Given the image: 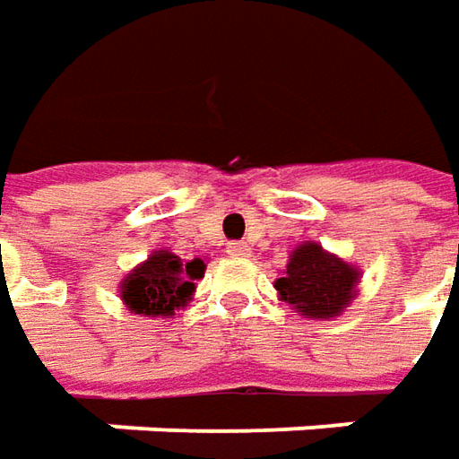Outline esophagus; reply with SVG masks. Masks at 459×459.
Wrapping results in <instances>:
<instances>
[{"label":"esophagus","mask_w":459,"mask_h":459,"mask_svg":"<svg viewBox=\"0 0 459 459\" xmlns=\"http://www.w3.org/2000/svg\"><path fill=\"white\" fill-rule=\"evenodd\" d=\"M227 255L245 257L247 255V245H245V242H230V245H227Z\"/></svg>","instance_id":"obj_1"}]
</instances>
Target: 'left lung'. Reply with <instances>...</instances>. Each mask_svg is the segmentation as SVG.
Returning a JSON list of instances; mask_svg holds the SVG:
<instances>
[{
    "label": "left lung",
    "instance_id": "1",
    "mask_svg": "<svg viewBox=\"0 0 459 459\" xmlns=\"http://www.w3.org/2000/svg\"><path fill=\"white\" fill-rule=\"evenodd\" d=\"M358 271L340 257L325 253L316 242H307L293 250L283 278L275 281V289L286 304L314 319L337 316L358 286Z\"/></svg>",
    "mask_w": 459,
    "mask_h": 459
}]
</instances>
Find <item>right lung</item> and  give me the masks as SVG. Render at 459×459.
Wrapping results in <instances>:
<instances>
[{
	"instance_id": "right-lung-1",
	"label": "right lung",
	"mask_w": 459,
	"mask_h": 459,
	"mask_svg": "<svg viewBox=\"0 0 459 459\" xmlns=\"http://www.w3.org/2000/svg\"><path fill=\"white\" fill-rule=\"evenodd\" d=\"M204 275V263H181L168 250L148 257L140 268L125 278L122 299L134 314L170 316L173 308L184 307L194 293V278Z\"/></svg>"
}]
</instances>
